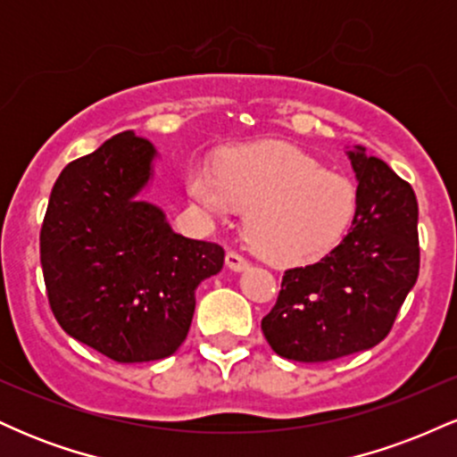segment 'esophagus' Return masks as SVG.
<instances>
[{
    "mask_svg": "<svg viewBox=\"0 0 457 457\" xmlns=\"http://www.w3.org/2000/svg\"><path fill=\"white\" fill-rule=\"evenodd\" d=\"M225 264H228V269L234 270V272H243V270L249 269V262H246L243 255L234 253V251H229V253L225 255Z\"/></svg>",
    "mask_w": 457,
    "mask_h": 457,
    "instance_id": "1",
    "label": "esophagus"
}]
</instances>
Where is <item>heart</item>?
<instances>
[{
	"label": "heart",
	"instance_id": "heart-1",
	"mask_svg": "<svg viewBox=\"0 0 457 457\" xmlns=\"http://www.w3.org/2000/svg\"><path fill=\"white\" fill-rule=\"evenodd\" d=\"M187 191L212 219L246 211V240L272 264H298L327 253L356 208L348 178L322 170L316 159L286 144L238 148L217 167L199 162L188 174Z\"/></svg>",
	"mask_w": 457,
	"mask_h": 457
}]
</instances>
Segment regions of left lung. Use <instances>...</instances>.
<instances>
[{"mask_svg":"<svg viewBox=\"0 0 457 457\" xmlns=\"http://www.w3.org/2000/svg\"><path fill=\"white\" fill-rule=\"evenodd\" d=\"M345 156L359 182L353 228L316 264L286 270L262 320L266 342L283 359L322 363L374 348L417 283L414 191L363 145L345 148Z\"/></svg>","mask_w":457,"mask_h":457,"instance_id":"left-lung-1","label":"left lung"}]
</instances>
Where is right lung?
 <instances>
[{"label": "right lung", "instance_id": "right-lung-1", "mask_svg": "<svg viewBox=\"0 0 457 457\" xmlns=\"http://www.w3.org/2000/svg\"><path fill=\"white\" fill-rule=\"evenodd\" d=\"M159 152L135 130L72 161L49 197L40 264L60 327L118 363L167 359L180 348L195 290L225 251L171 229L141 195Z\"/></svg>", "mask_w": 457, "mask_h": 457}]
</instances>
